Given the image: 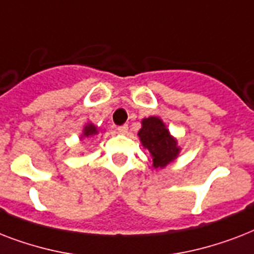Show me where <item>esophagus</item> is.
Returning a JSON list of instances; mask_svg holds the SVG:
<instances>
[{
	"label": "esophagus",
	"mask_w": 254,
	"mask_h": 254,
	"mask_svg": "<svg viewBox=\"0 0 254 254\" xmlns=\"http://www.w3.org/2000/svg\"><path fill=\"white\" fill-rule=\"evenodd\" d=\"M119 131L121 134H127V125H123V127H119Z\"/></svg>",
	"instance_id": "34e87169"
}]
</instances>
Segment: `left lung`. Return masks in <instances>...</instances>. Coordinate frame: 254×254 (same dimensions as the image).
<instances>
[{
    "instance_id": "8db88e82",
    "label": "left lung",
    "mask_w": 254,
    "mask_h": 254,
    "mask_svg": "<svg viewBox=\"0 0 254 254\" xmlns=\"http://www.w3.org/2000/svg\"><path fill=\"white\" fill-rule=\"evenodd\" d=\"M137 135L143 149H147L150 153L151 162L155 170L167 167L181 154L182 149L178 145V139L171 135L166 124L157 116L143 119Z\"/></svg>"
}]
</instances>
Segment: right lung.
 Instances as JSON below:
<instances>
[{
  "label": "right lung",
  "instance_id": "right-lung-1",
  "mask_svg": "<svg viewBox=\"0 0 254 254\" xmlns=\"http://www.w3.org/2000/svg\"><path fill=\"white\" fill-rule=\"evenodd\" d=\"M99 134V127H96L95 124L88 123L83 127V133L80 135V141L84 138H93L95 135Z\"/></svg>",
  "mask_w": 254,
  "mask_h": 254
}]
</instances>
